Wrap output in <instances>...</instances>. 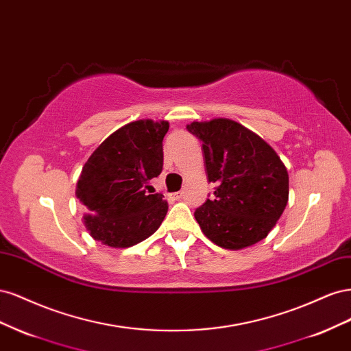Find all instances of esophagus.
I'll use <instances>...</instances> for the list:
<instances>
[{
  "mask_svg": "<svg viewBox=\"0 0 351 351\" xmlns=\"http://www.w3.org/2000/svg\"><path fill=\"white\" fill-rule=\"evenodd\" d=\"M174 199H180V197H182L183 196V192H177V193H173L171 195Z\"/></svg>",
  "mask_w": 351,
  "mask_h": 351,
  "instance_id": "obj_1",
  "label": "esophagus"
}]
</instances>
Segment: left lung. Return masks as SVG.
I'll return each mask as SVG.
<instances>
[{
  "label": "left lung",
  "mask_w": 351,
  "mask_h": 351,
  "mask_svg": "<svg viewBox=\"0 0 351 351\" xmlns=\"http://www.w3.org/2000/svg\"><path fill=\"white\" fill-rule=\"evenodd\" d=\"M187 132L202 142L208 182L217 186L195 210L204 234L232 250L267 237L289 200V174L280 156L232 120L192 123Z\"/></svg>",
  "instance_id": "1"
}]
</instances>
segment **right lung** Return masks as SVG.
<instances>
[{
	"label": "right lung",
	"mask_w": 351,
	"mask_h": 351,
	"mask_svg": "<svg viewBox=\"0 0 351 351\" xmlns=\"http://www.w3.org/2000/svg\"><path fill=\"white\" fill-rule=\"evenodd\" d=\"M168 123L139 120L108 136L84 164L76 196L90 236L111 247H130L161 226L168 205L147 195V182L162 171ZM152 193V192H151Z\"/></svg>",
	"instance_id": "1"
}]
</instances>
